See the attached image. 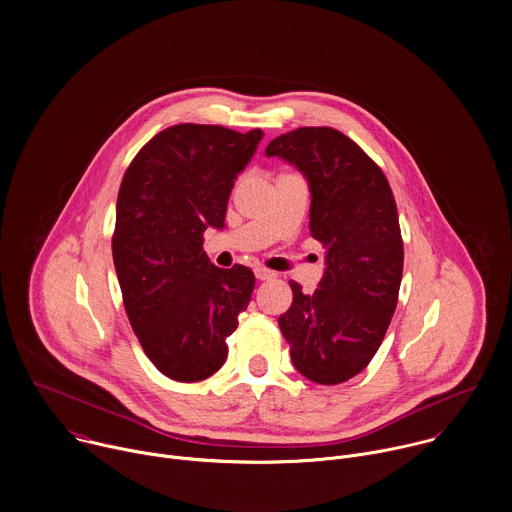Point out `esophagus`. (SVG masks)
Segmentation results:
<instances>
[{"instance_id":"1","label":"esophagus","mask_w":512,"mask_h":512,"mask_svg":"<svg viewBox=\"0 0 512 512\" xmlns=\"http://www.w3.org/2000/svg\"><path fill=\"white\" fill-rule=\"evenodd\" d=\"M254 274H256L258 280H272V278H276V272H272L268 268H262V266L254 268Z\"/></svg>"}]
</instances>
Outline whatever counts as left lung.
<instances>
[{
  "mask_svg": "<svg viewBox=\"0 0 512 512\" xmlns=\"http://www.w3.org/2000/svg\"><path fill=\"white\" fill-rule=\"evenodd\" d=\"M266 156L308 180L310 232L326 248L314 294L290 280L292 306L278 318L292 364L312 382H346L376 354L398 302L404 246L392 190L364 150L334 128L282 134Z\"/></svg>",
  "mask_w": 512,
  "mask_h": 512,
  "instance_id": "obj_1",
  "label": "left lung"
}]
</instances>
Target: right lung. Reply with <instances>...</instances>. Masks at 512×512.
Segmentation results:
<instances>
[{
    "mask_svg": "<svg viewBox=\"0 0 512 512\" xmlns=\"http://www.w3.org/2000/svg\"><path fill=\"white\" fill-rule=\"evenodd\" d=\"M262 136V130L170 126L124 174L114 266L146 356L172 380L198 382L222 368L226 338L252 298V270L214 266L202 244L206 228H224L234 182Z\"/></svg>",
    "mask_w": 512,
    "mask_h": 512,
    "instance_id": "1",
    "label": "right lung"
}]
</instances>
